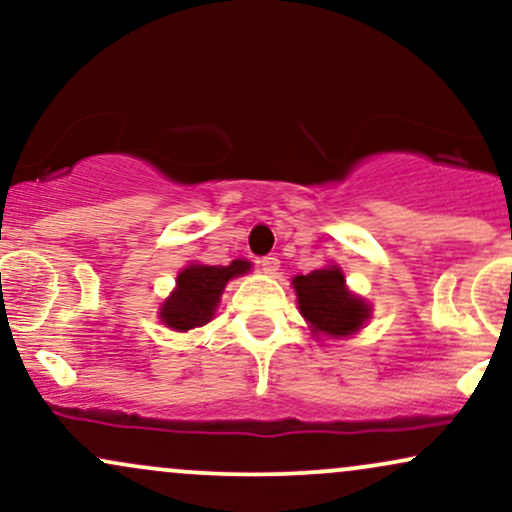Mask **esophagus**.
<instances>
[{"label":"esophagus","instance_id":"1","mask_svg":"<svg viewBox=\"0 0 512 512\" xmlns=\"http://www.w3.org/2000/svg\"><path fill=\"white\" fill-rule=\"evenodd\" d=\"M260 267H262V272H264V274L274 276L276 272H279V257H274V255L262 257V260H260Z\"/></svg>","mask_w":512,"mask_h":512}]
</instances>
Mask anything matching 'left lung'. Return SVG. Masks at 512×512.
<instances>
[{
    "mask_svg": "<svg viewBox=\"0 0 512 512\" xmlns=\"http://www.w3.org/2000/svg\"><path fill=\"white\" fill-rule=\"evenodd\" d=\"M298 308L308 320L310 330L327 337H349L370 317V305L346 289L339 267L315 269L310 274L293 276Z\"/></svg>",
    "mask_w": 512,
    "mask_h": 512,
    "instance_id": "1",
    "label": "left lung"
}]
</instances>
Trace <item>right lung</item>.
Returning <instances> with one entry per match:
<instances>
[{"label": "right lung", "instance_id": "right-lung-1", "mask_svg": "<svg viewBox=\"0 0 512 512\" xmlns=\"http://www.w3.org/2000/svg\"><path fill=\"white\" fill-rule=\"evenodd\" d=\"M248 260H233L228 267L221 264H187L178 274L175 291L161 305V322L175 332L204 327L214 317L221 293L233 276L250 272Z\"/></svg>", "mask_w": 512, "mask_h": 512}]
</instances>
